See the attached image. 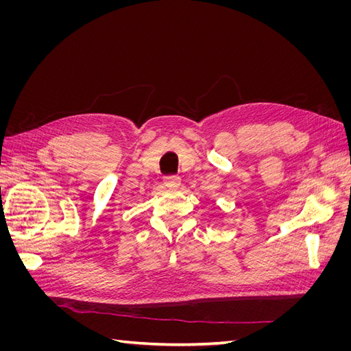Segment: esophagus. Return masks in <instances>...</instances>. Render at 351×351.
<instances>
[{"mask_svg":"<svg viewBox=\"0 0 351 351\" xmlns=\"http://www.w3.org/2000/svg\"><path fill=\"white\" fill-rule=\"evenodd\" d=\"M180 183H182V180H180L178 176H167V177H164V184L167 187H178Z\"/></svg>","mask_w":351,"mask_h":351,"instance_id":"34e87169","label":"esophagus"}]
</instances>
